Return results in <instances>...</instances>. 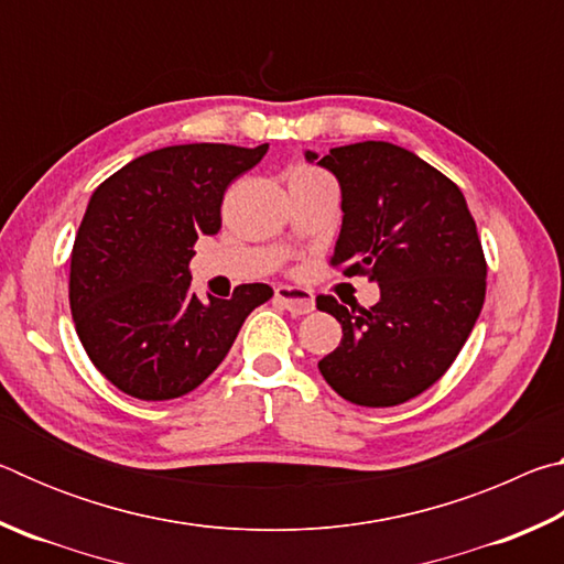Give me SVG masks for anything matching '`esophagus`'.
<instances>
[{
    "label": "esophagus",
    "mask_w": 564,
    "mask_h": 564,
    "mask_svg": "<svg viewBox=\"0 0 564 564\" xmlns=\"http://www.w3.org/2000/svg\"><path fill=\"white\" fill-rule=\"evenodd\" d=\"M275 301H279L285 311H291L293 316H305V313L316 308L313 293L299 289V285H279V289H275Z\"/></svg>",
    "instance_id": "obj_1"
}]
</instances>
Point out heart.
<instances>
[{"label":"heart","mask_w":564,"mask_h":564,"mask_svg":"<svg viewBox=\"0 0 564 564\" xmlns=\"http://www.w3.org/2000/svg\"><path fill=\"white\" fill-rule=\"evenodd\" d=\"M299 171H311V169H299Z\"/></svg>","instance_id":"1"}]
</instances>
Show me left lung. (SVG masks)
Instances as JSON below:
<instances>
[{
	"label": "left lung",
	"mask_w": 564,
	"mask_h": 564,
	"mask_svg": "<svg viewBox=\"0 0 564 564\" xmlns=\"http://www.w3.org/2000/svg\"><path fill=\"white\" fill-rule=\"evenodd\" d=\"M305 161L340 186L333 265L380 289L373 308L358 313L321 295L318 308L343 328L340 346L318 360L321 376L356 405L405 403L453 366L482 311L488 265L470 208L451 178L388 141L305 151Z\"/></svg>",
	"instance_id": "8db88e82"
}]
</instances>
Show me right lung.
Returning a JSON list of instances; mask_svg holds the SVG:
<instances>
[{"label":"right lung","instance_id":"right-lung-1","mask_svg":"<svg viewBox=\"0 0 564 564\" xmlns=\"http://www.w3.org/2000/svg\"><path fill=\"white\" fill-rule=\"evenodd\" d=\"M256 149L181 144L129 161L94 191L74 238L69 305L99 373L139 400L191 393L221 366L243 321L273 295L191 291L188 261L221 228L224 191L263 159Z\"/></svg>","mask_w":564,"mask_h":564}]
</instances>
